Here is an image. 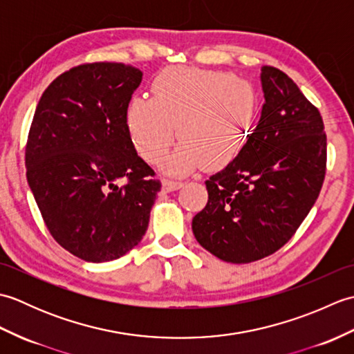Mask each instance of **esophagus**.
<instances>
[{"mask_svg": "<svg viewBox=\"0 0 354 354\" xmlns=\"http://www.w3.org/2000/svg\"><path fill=\"white\" fill-rule=\"evenodd\" d=\"M183 183H178V181H171V179H162L161 181V189L162 192L169 193V192H175L178 189H181Z\"/></svg>", "mask_w": 354, "mask_h": 354, "instance_id": "34e87169", "label": "esophagus"}]
</instances>
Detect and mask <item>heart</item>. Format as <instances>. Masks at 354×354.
Instances as JSON below:
<instances>
[{
    "label": "heart",
    "instance_id": "b5f03b06",
    "mask_svg": "<svg viewBox=\"0 0 354 354\" xmlns=\"http://www.w3.org/2000/svg\"><path fill=\"white\" fill-rule=\"evenodd\" d=\"M259 95L251 82L230 73L170 66L152 82V99L135 95L127 106L135 142L158 162L178 137L181 145L164 161L170 175L205 164L222 169L242 152L254 131Z\"/></svg>",
    "mask_w": 354,
    "mask_h": 354
}]
</instances>
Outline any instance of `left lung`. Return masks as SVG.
<instances>
[{"instance_id":"8db88e82","label":"left lung","mask_w":354,"mask_h":354,"mask_svg":"<svg viewBox=\"0 0 354 354\" xmlns=\"http://www.w3.org/2000/svg\"><path fill=\"white\" fill-rule=\"evenodd\" d=\"M265 103L234 160L205 181L208 202L193 217L201 246L228 263H251L289 242L317 202L327 138L319 111L295 82L261 66Z\"/></svg>"}]
</instances>
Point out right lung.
Instances as JSON below:
<instances>
[{
    "mask_svg": "<svg viewBox=\"0 0 354 354\" xmlns=\"http://www.w3.org/2000/svg\"><path fill=\"white\" fill-rule=\"evenodd\" d=\"M141 79L132 65L74 66L45 89L30 126V190L53 239L85 261L115 260L137 246L161 190L127 126Z\"/></svg>",
    "mask_w": 354,
    "mask_h": 354,
    "instance_id": "obj_1",
    "label": "right lung"
}]
</instances>
